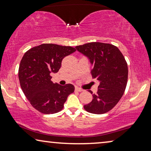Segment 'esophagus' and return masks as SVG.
<instances>
[{"mask_svg": "<svg viewBox=\"0 0 151 151\" xmlns=\"http://www.w3.org/2000/svg\"><path fill=\"white\" fill-rule=\"evenodd\" d=\"M75 89H76V91H78V92H81V91H83V90L82 89V88L78 87V86H76Z\"/></svg>", "mask_w": 151, "mask_h": 151, "instance_id": "obj_1", "label": "esophagus"}]
</instances>
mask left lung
Returning a JSON list of instances; mask_svg holds the SVG:
<instances>
[{
	"instance_id": "8db88e82",
	"label": "left lung",
	"mask_w": 151,
	"mask_h": 151,
	"mask_svg": "<svg viewBox=\"0 0 151 151\" xmlns=\"http://www.w3.org/2000/svg\"><path fill=\"white\" fill-rule=\"evenodd\" d=\"M89 60L93 78L99 81L96 94L88 91L93 100L84 106L88 112L103 114L117 104L124 92L128 80V65L117 47L102 42H89L76 47Z\"/></svg>"
}]
</instances>
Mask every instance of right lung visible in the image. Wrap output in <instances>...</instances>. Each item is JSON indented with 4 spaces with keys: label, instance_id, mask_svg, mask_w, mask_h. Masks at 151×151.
I'll list each match as a JSON object with an SVG mask.
<instances>
[{
    "label": "right lung",
    "instance_id": "add662e5",
    "mask_svg": "<svg viewBox=\"0 0 151 151\" xmlns=\"http://www.w3.org/2000/svg\"><path fill=\"white\" fill-rule=\"evenodd\" d=\"M76 49L54 44H42L24 53L18 69V78L24 96L36 110L53 114L63 109L67 97L75 90L73 84H54L51 73H57L63 59Z\"/></svg>",
    "mask_w": 151,
    "mask_h": 151
}]
</instances>
